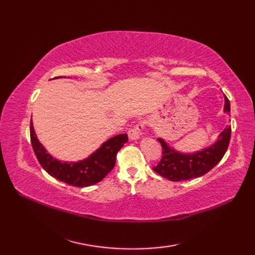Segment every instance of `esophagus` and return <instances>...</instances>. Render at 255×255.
<instances>
[{"label": "esophagus", "mask_w": 255, "mask_h": 255, "mask_svg": "<svg viewBox=\"0 0 255 255\" xmlns=\"http://www.w3.org/2000/svg\"><path fill=\"white\" fill-rule=\"evenodd\" d=\"M142 130H143L142 123H137V125L133 126L128 130V139L129 140L139 139L140 135L142 134Z\"/></svg>", "instance_id": "1"}]
</instances>
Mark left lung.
<instances>
[{
  "label": "left lung",
  "instance_id": "left-lung-1",
  "mask_svg": "<svg viewBox=\"0 0 255 255\" xmlns=\"http://www.w3.org/2000/svg\"><path fill=\"white\" fill-rule=\"evenodd\" d=\"M225 96V113H230V101ZM231 138V127L228 126L219 134L217 140L206 148L194 153L179 152L171 148L163 138L158 137L163 155L153 170L167 180L173 182L185 181L202 176L217 165L225 155Z\"/></svg>",
  "mask_w": 255,
  "mask_h": 255
}]
</instances>
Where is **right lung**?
Segmentation results:
<instances>
[{
    "label": "right lung",
    "mask_w": 255,
    "mask_h": 255,
    "mask_svg": "<svg viewBox=\"0 0 255 255\" xmlns=\"http://www.w3.org/2000/svg\"><path fill=\"white\" fill-rule=\"evenodd\" d=\"M29 129L30 142L41 167L51 176L76 187H87L102 181L114 168L118 151L128 142V134H120L103 142L87 158L78 161H61L54 158L38 140L32 121Z\"/></svg>",
    "instance_id": "obj_1"
}]
</instances>
